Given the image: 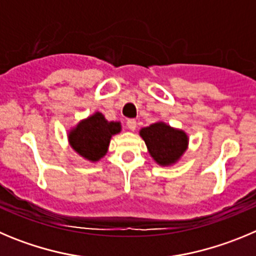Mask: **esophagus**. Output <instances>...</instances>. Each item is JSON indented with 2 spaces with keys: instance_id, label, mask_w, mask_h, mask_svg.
I'll use <instances>...</instances> for the list:
<instances>
[{
  "instance_id": "1",
  "label": "esophagus",
  "mask_w": 256,
  "mask_h": 256,
  "mask_svg": "<svg viewBox=\"0 0 256 256\" xmlns=\"http://www.w3.org/2000/svg\"><path fill=\"white\" fill-rule=\"evenodd\" d=\"M126 126H128V130H134L137 128V122L134 119H128L126 120Z\"/></svg>"
}]
</instances>
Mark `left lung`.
<instances>
[{
  "instance_id": "8db88e82",
  "label": "left lung",
  "mask_w": 256,
  "mask_h": 256,
  "mask_svg": "<svg viewBox=\"0 0 256 256\" xmlns=\"http://www.w3.org/2000/svg\"><path fill=\"white\" fill-rule=\"evenodd\" d=\"M140 134L146 142L150 154L158 165L168 166L176 162L188 147L185 132L174 130L162 122L142 128Z\"/></svg>"
}]
</instances>
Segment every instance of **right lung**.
Returning <instances> with one entry per match:
<instances>
[{
    "label": "right lung",
    "instance_id": "right-lung-1",
    "mask_svg": "<svg viewBox=\"0 0 256 256\" xmlns=\"http://www.w3.org/2000/svg\"><path fill=\"white\" fill-rule=\"evenodd\" d=\"M120 132L119 122H108L102 112H95L80 122L70 133L72 148L90 161H99L108 151L112 136Z\"/></svg>",
    "mask_w": 256,
    "mask_h": 256
}]
</instances>
